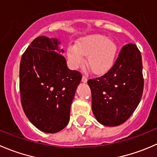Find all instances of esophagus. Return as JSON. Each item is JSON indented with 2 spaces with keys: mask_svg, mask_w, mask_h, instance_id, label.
<instances>
[{
  "mask_svg": "<svg viewBox=\"0 0 157 157\" xmlns=\"http://www.w3.org/2000/svg\"><path fill=\"white\" fill-rule=\"evenodd\" d=\"M87 80H88V77H86V76L83 75V77H82V82H83V83H86Z\"/></svg>",
  "mask_w": 157,
  "mask_h": 157,
  "instance_id": "34e87169",
  "label": "esophagus"
}]
</instances>
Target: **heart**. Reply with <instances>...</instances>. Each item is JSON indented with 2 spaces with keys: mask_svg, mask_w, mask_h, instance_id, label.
Wrapping results in <instances>:
<instances>
[{
  "mask_svg": "<svg viewBox=\"0 0 157 157\" xmlns=\"http://www.w3.org/2000/svg\"><path fill=\"white\" fill-rule=\"evenodd\" d=\"M117 47L115 42L103 35L89 36L80 40L77 46H70L67 55L73 67L83 63L86 57L88 66L94 74H103L113 65Z\"/></svg>",
  "mask_w": 157,
  "mask_h": 157,
  "instance_id": "obj_1",
  "label": "heart"
}]
</instances>
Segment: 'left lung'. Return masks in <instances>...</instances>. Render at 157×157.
Instances as JSON below:
<instances>
[{"mask_svg":"<svg viewBox=\"0 0 157 157\" xmlns=\"http://www.w3.org/2000/svg\"><path fill=\"white\" fill-rule=\"evenodd\" d=\"M87 83L97 121L106 127L124 124L136 109L144 90L142 57L136 45H125L112 68Z\"/></svg>","mask_w":157,"mask_h":157,"instance_id":"left-lung-1","label":"left lung"}]
</instances>
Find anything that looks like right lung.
<instances>
[{
	"label": "right lung",
	"mask_w": 157,
	"mask_h": 157,
	"mask_svg": "<svg viewBox=\"0 0 157 157\" xmlns=\"http://www.w3.org/2000/svg\"><path fill=\"white\" fill-rule=\"evenodd\" d=\"M57 38H35L20 64L21 104L33 125L44 133L63 130L70 121L71 106L82 76L68 69L60 54Z\"/></svg>",
	"instance_id": "right-lung-1"
}]
</instances>
